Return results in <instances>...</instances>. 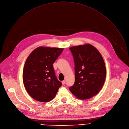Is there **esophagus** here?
Instances as JSON below:
<instances>
[{"instance_id":"34e87169","label":"esophagus","mask_w":129,"mask_h":129,"mask_svg":"<svg viewBox=\"0 0 129 129\" xmlns=\"http://www.w3.org/2000/svg\"><path fill=\"white\" fill-rule=\"evenodd\" d=\"M62 84L63 85L65 84H66V81H65V80H63V81H62Z\"/></svg>"}]
</instances>
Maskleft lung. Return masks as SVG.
<instances>
[{"instance_id": "8db88e82", "label": "left lung", "mask_w": 129, "mask_h": 129, "mask_svg": "<svg viewBox=\"0 0 129 129\" xmlns=\"http://www.w3.org/2000/svg\"><path fill=\"white\" fill-rule=\"evenodd\" d=\"M75 63V80L69 88L81 100L97 94L104 85L106 70L99 51L92 45L85 44L70 48Z\"/></svg>"}]
</instances>
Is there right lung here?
<instances>
[{
	"instance_id": "right-lung-1",
	"label": "right lung",
	"mask_w": 129,
	"mask_h": 129,
	"mask_svg": "<svg viewBox=\"0 0 129 129\" xmlns=\"http://www.w3.org/2000/svg\"><path fill=\"white\" fill-rule=\"evenodd\" d=\"M63 48L40 47L25 61L23 81L28 93L35 100L47 102L56 95L62 83L57 79L53 64Z\"/></svg>"
}]
</instances>
